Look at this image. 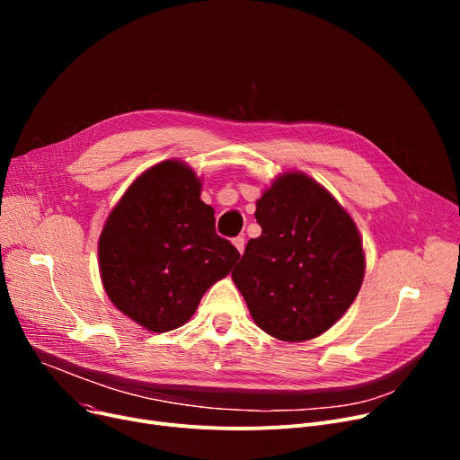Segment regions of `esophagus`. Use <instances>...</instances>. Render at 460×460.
Here are the masks:
<instances>
[{"instance_id":"esophagus-1","label":"esophagus","mask_w":460,"mask_h":460,"mask_svg":"<svg viewBox=\"0 0 460 460\" xmlns=\"http://www.w3.org/2000/svg\"><path fill=\"white\" fill-rule=\"evenodd\" d=\"M233 244H234V248L238 250V253H240V255L244 253V246H246V240H244V236H236V238H233Z\"/></svg>"}]
</instances>
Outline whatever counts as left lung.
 Here are the masks:
<instances>
[{
    "mask_svg": "<svg viewBox=\"0 0 460 460\" xmlns=\"http://www.w3.org/2000/svg\"><path fill=\"white\" fill-rule=\"evenodd\" d=\"M262 233L233 270L253 321L281 341L324 333L354 302L366 257L352 217L304 173L279 177L257 201Z\"/></svg>",
    "mask_w": 460,
    "mask_h": 460,
    "instance_id": "1",
    "label": "left lung"
}]
</instances>
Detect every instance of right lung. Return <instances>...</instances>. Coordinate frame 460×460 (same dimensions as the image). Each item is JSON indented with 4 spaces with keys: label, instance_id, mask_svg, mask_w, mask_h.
Returning <instances> with one entry per match:
<instances>
[{
    "label": "right lung",
    "instance_id": "add662e5",
    "mask_svg": "<svg viewBox=\"0 0 460 460\" xmlns=\"http://www.w3.org/2000/svg\"><path fill=\"white\" fill-rule=\"evenodd\" d=\"M201 182L177 160L139 175L115 205L99 240L110 300L151 332L175 330L196 313L207 288L226 278L238 250L216 233Z\"/></svg>",
    "mask_w": 460,
    "mask_h": 460
}]
</instances>
